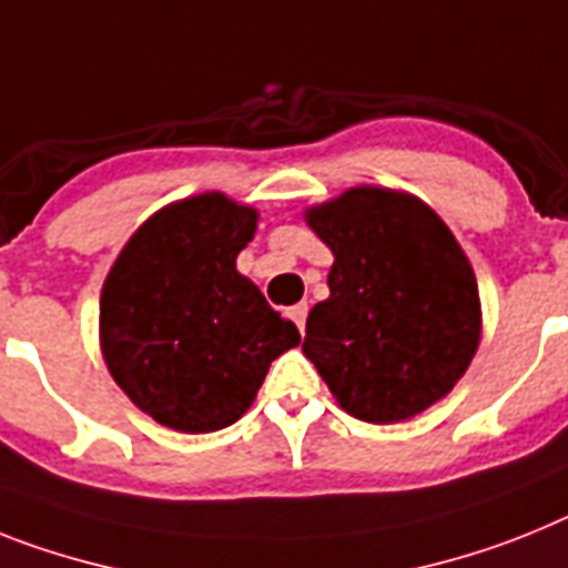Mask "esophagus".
<instances>
[{
  "label": "esophagus",
  "instance_id": "obj_1",
  "mask_svg": "<svg viewBox=\"0 0 568 568\" xmlns=\"http://www.w3.org/2000/svg\"><path fill=\"white\" fill-rule=\"evenodd\" d=\"M288 314H292V321L297 323L300 335H303V332H306V317H308L306 303H297V306H292V308H288Z\"/></svg>",
  "mask_w": 568,
  "mask_h": 568
}]
</instances>
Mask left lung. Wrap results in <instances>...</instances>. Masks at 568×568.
<instances>
[{
	"instance_id": "1",
	"label": "left lung",
	"mask_w": 568,
	"mask_h": 568,
	"mask_svg": "<svg viewBox=\"0 0 568 568\" xmlns=\"http://www.w3.org/2000/svg\"><path fill=\"white\" fill-rule=\"evenodd\" d=\"M306 225L335 262L303 355L341 409L395 424L442 402L483 337L476 274L450 227L416 195L375 184L312 204Z\"/></svg>"
}]
</instances>
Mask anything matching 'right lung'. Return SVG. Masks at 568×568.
Masks as SVG:
<instances>
[{"mask_svg":"<svg viewBox=\"0 0 568 568\" xmlns=\"http://www.w3.org/2000/svg\"><path fill=\"white\" fill-rule=\"evenodd\" d=\"M260 213L225 193L152 213L100 292V352L141 413L179 433H213L254 404L271 361L300 343L292 321L236 271Z\"/></svg>","mask_w":568,"mask_h":568,"instance_id":"right-lung-1","label":"right lung"}]
</instances>
